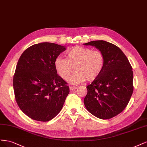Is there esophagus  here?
Wrapping results in <instances>:
<instances>
[{"label":"esophagus","mask_w":147,"mask_h":147,"mask_svg":"<svg viewBox=\"0 0 147 147\" xmlns=\"http://www.w3.org/2000/svg\"><path fill=\"white\" fill-rule=\"evenodd\" d=\"M78 87H74V86H69V90L71 91H74Z\"/></svg>","instance_id":"1"}]
</instances>
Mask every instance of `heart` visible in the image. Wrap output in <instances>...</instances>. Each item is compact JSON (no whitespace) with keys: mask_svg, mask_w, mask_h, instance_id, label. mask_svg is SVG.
Masks as SVG:
<instances>
[{"mask_svg":"<svg viewBox=\"0 0 147 147\" xmlns=\"http://www.w3.org/2000/svg\"><path fill=\"white\" fill-rule=\"evenodd\" d=\"M54 65L57 72L64 80L69 79L74 70L76 71L69 79L71 84H78L86 79L91 82L101 74L105 66V57L99 51L75 46L67 52V59L57 58Z\"/></svg>","mask_w":147,"mask_h":147,"instance_id":"1","label":"heart"}]
</instances>
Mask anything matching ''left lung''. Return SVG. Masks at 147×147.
Wrapping results in <instances>:
<instances>
[{"label":"left lung","mask_w":147,"mask_h":147,"mask_svg":"<svg viewBox=\"0 0 147 147\" xmlns=\"http://www.w3.org/2000/svg\"><path fill=\"white\" fill-rule=\"evenodd\" d=\"M93 46L105 57L101 74L87 86L84 105L92 115L109 119L126 108L133 92V71L126 56L117 46L103 40L84 44Z\"/></svg>","instance_id":"left-lung-1"}]
</instances>
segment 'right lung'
I'll list each match as a JSON object with an SVG mask.
<instances>
[{"label": "right lung", "instance_id": "1", "mask_svg": "<svg viewBox=\"0 0 147 147\" xmlns=\"http://www.w3.org/2000/svg\"><path fill=\"white\" fill-rule=\"evenodd\" d=\"M65 47L41 42L23 52L13 76V89L20 109L33 120L48 121L63 107L69 93L67 83L57 73L55 60Z\"/></svg>", "mask_w": 147, "mask_h": 147}]
</instances>
